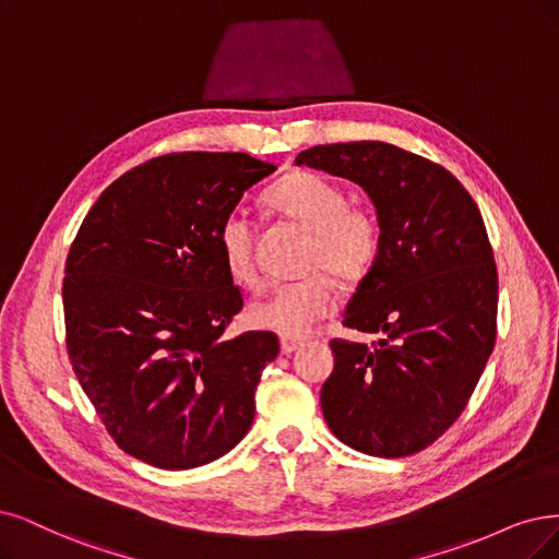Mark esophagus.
Instances as JSON below:
<instances>
[{"instance_id": "esophagus-1", "label": "esophagus", "mask_w": 559, "mask_h": 559, "mask_svg": "<svg viewBox=\"0 0 559 559\" xmlns=\"http://www.w3.org/2000/svg\"><path fill=\"white\" fill-rule=\"evenodd\" d=\"M304 345V338H297V336H281V349L283 355H293L297 347Z\"/></svg>"}]
</instances>
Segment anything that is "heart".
Masks as SVG:
<instances>
[{
    "label": "heart",
    "instance_id": "obj_1",
    "mask_svg": "<svg viewBox=\"0 0 559 559\" xmlns=\"http://www.w3.org/2000/svg\"><path fill=\"white\" fill-rule=\"evenodd\" d=\"M283 216L299 223L313 235L308 278L274 285L258 297L248 318L255 326L285 336H301L334 311L336 287L326 274L359 278L376 262L380 251V223L361 206H347L338 183L316 173H293L281 179L266 195ZM218 251L223 264L237 283H255L253 230L243 210H233L218 227Z\"/></svg>",
    "mask_w": 559,
    "mask_h": 559
}]
</instances>
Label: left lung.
Segmentation results:
<instances>
[{"label": "left lung", "mask_w": 559, "mask_h": 559, "mask_svg": "<svg viewBox=\"0 0 559 559\" xmlns=\"http://www.w3.org/2000/svg\"><path fill=\"white\" fill-rule=\"evenodd\" d=\"M359 183L376 204L380 251L334 338L320 391L334 436L368 456H412L461 417L498 334V266L477 202L442 165L389 142L318 144L295 158Z\"/></svg>", "instance_id": "8db88e82"}]
</instances>
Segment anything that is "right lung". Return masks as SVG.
<instances>
[{
  "mask_svg": "<svg viewBox=\"0 0 559 559\" xmlns=\"http://www.w3.org/2000/svg\"><path fill=\"white\" fill-rule=\"evenodd\" d=\"M276 165L248 154L183 152L112 181L71 243L67 349L112 440L160 469H191L235 449L278 336L225 338L241 311L218 227Z\"/></svg>",
  "mask_w": 559,
  "mask_h": 559,
  "instance_id": "1",
  "label": "right lung"
}]
</instances>
